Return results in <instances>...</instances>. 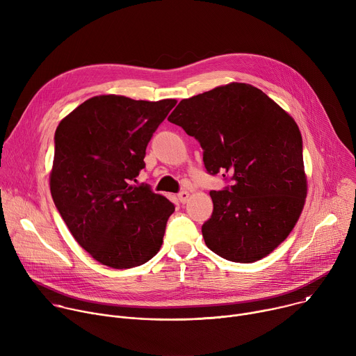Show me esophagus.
Masks as SVG:
<instances>
[{
  "mask_svg": "<svg viewBox=\"0 0 356 356\" xmlns=\"http://www.w3.org/2000/svg\"><path fill=\"white\" fill-rule=\"evenodd\" d=\"M188 191H186V190H181L179 194H177V197H179V200H180V202L181 204H184V202L188 200Z\"/></svg>",
  "mask_w": 356,
  "mask_h": 356,
  "instance_id": "34e87169",
  "label": "esophagus"
}]
</instances>
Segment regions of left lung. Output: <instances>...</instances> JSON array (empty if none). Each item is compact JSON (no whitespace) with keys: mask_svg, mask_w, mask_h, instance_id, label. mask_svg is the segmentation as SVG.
I'll return each instance as SVG.
<instances>
[{"mask_svg":"<svg viewBox=\"0 0 356 356\" xmlns=\"http://www.w3.org/2000/svg\"><path fill=\"white\" fill-rule=\"evenodd\" d=\"M168 120L200 142L210 175L232 181L210 193L214 210L201 227L206 245L239 264L269 255L294 228L307 195L294 120L245 83L181 99Z\"/></svg>","mask_w":356,"mask_h":356,"instance_id":"left-lung-1","label":"left lung"}]
</instances>
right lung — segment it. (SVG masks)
Segmentation results:
<instances>
[{"label": "right lung", "instance_id": "obj_1", "mask_svg": "<svg viewBox=\"0 0 356 356\" xmlns=\"http://www.w3.org/2000/svg\"><path fill=\"white\" fill-rule=\"evenodd\" d=\"M176 103L97 95L55 132L50 193L74 239L99 264L135 268L162 246L175 206L134 181L145 169L152 135Z\"/></svg>", "mask_w": 356, "mask_h": 356}]
</instances>
